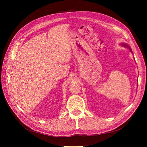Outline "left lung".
I'll return each instance as SVG.
<instances>
[{
  "label": "left lung",
  "instance_id": "left-lung-1",
  "mask_svg": "<svg viewBox=\"0 0 147 147\" xmlns=\"http://www.w3.org/2000/svg\"><path fill=\"white\" fill-rule=\"evenodd\" d=\"M123 45H124V46H126V47H129L127 45H126V44H125V43H124V44H123ZM130 50H131V49H130Z\"/></svg>",
  "mask_w": 147,
  "mask_h": 147
}]
</instances>
